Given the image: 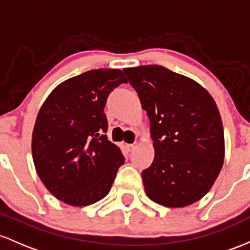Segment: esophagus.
Here are the masks:
<instances>
[{"instance_id":"1","label":"esophagus","mask_w":250,"mask_h":250,"mask_svg":"<svg viewBox=\"0 0 250 250\" xmlns=\"http://www.w3.org/2000/svg\"><path fill=\"white\" fill-rule=\"evenodd\" d=\"M134 147H136V144H127V145H126V148H127L128 152H131V151H132Z\"/></svg>"}]
</instances>
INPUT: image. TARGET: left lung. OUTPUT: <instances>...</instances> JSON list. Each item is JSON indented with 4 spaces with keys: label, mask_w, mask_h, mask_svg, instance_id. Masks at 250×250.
<instances>
[{
    "label": "left lung",
    "mask_w": 250,
    "mask_h": 250,
    "mask_svg": "<svg viewBox=\"0 0 250 250\" xmlns=\"http://www.w3.org/2000/svg\"><path fill=\"white\" fill-rule=\"evenodd\" d=\"M124 72L150 119L155 159L142 172L145 192L169 208L195 203L223 165V125L215 100L195 80L158 64Z\"/></svg>",
    "instance_id": "8db88e82"
}]
</instances>
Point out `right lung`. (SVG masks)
<instances>
[{"label": "right lung", "instance_id": "obj_1", "mask_svg": "<svg viewBox=\"0 0 250 250\" xmlns=\"http://www.w3.org/2000/svg\"><path fill=\"white\" fill-rule=\"evenodd\" d=\"M127 79L120 69H92L57 86L42 104L33 131V161L49 192L86 207L110 192L124 164L107 139L104 113L108 94Z\"/></svg>", "mask_w": 250, "mask_h": 250}]
</instances>
